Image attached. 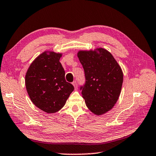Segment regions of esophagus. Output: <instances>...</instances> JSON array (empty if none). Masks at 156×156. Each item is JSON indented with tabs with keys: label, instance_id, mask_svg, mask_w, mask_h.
<instances>
[{
	"label": "esophagus",
	"instance_id": "obj_1",
	"mask_svg": "<svg viewBox=\"0 0 156 156\" xmlns=\"http://www.w3.org/2000/svg\"><path fill=\"white\" fill-rule=\"evenodd\" d=\"M73 86H74V88L75 89H76L77 88V82H76V81H74L73 82Z\"/></svg>",
	"mask_w": 156,
	"mask_h": 156
}]
</instances>
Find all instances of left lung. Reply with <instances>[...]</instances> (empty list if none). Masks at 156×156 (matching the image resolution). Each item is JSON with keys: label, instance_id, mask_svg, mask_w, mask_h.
Instances as JSON below:
<instances>
[{"label": "left lung", "instance_id": "8db88e82", "mask_svg": "<svg viewBox=\"0 0 156 156\" xmlns=\"http://www.w3.org/2000/svg\"><path fill=\"white\" fill-rule=\"evenodd\" d=\"M78 57L84 70L86 83L80 87L86 105L97 115L114 107L121 94L123 82L121 68L108 51H80Z\"/></svg>", "mask_w": 156, "mask_h": 156}]
</instances>
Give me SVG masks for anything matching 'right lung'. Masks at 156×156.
Listing matches in <instances>:
<instances>
[{"label":"right lung","instance_id":"obj_1","mask_svg":"<svg viewBox=\"0 0 156 156\" xmlns=\"http://www.w3.org/2000/svg\"><path fill=\"white\" fill-rule=\"evenodd\" d=\"M61 53L45 51L31 64L26 74V87L31 101L39 109L54 113L62 109L74 90L65 80L60 62Z\"/></svg>","mask_w":156,"mask_h":156}]
</instances>
